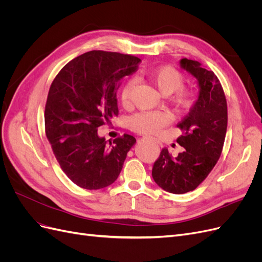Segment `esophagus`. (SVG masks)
Masks as SVG:
<instances>
[{
    "mask_svg": "<svg viewBox=\"0 0 262 262\" xmlns=\"http://www.w3.org/2000/svg\"><path fill=\"white\" fill-rule=\"evenodd\" d=\"M152 140H153V141H155V142H157V140H155V139H152Z\"/></svg>",
    "mask_w": 262,
    "mask_h": 262,
    "instance_id": "obj_1",
    "label": "esophagus"
}]
</instances>
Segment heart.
<instances>
[{"instance_id":"1","label":"heart","mask_w":262,"mask_h":262,"mask_svg":"<svg viewBox=\"0 0 262 262\" xmlns=\"http://www.w3.org/2000/svg\"><path fill=\"white\" fill-rule=\"evenodd\" d=\"M147 80L165 96H169L171 105L178 113H186L193 106L195 95L190 89H185V77L178 70L169 66L160 67L147 73ZM136 82L129 80L124 83L120 93L123 107L131 105L132 92ZM170 122V116L164 112H141L130 119L132 130L143 134H157Z\"/></svg>"}]
</instances>
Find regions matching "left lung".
<instances>
[{"mask_svg":"<svg viewBox=\"0 0 262 262\" xmlns=\"http://www.w3.org/2000/svg\"><path fill=\"white\" fill-rule=\"evenodd\" d=\"M180 67L199 85L198 99L177 124L182 131L177 143L185 149L172 157L163 148L152 169L156 184L176 194L192 191L208 177L221 156L227 129L226 98L217 76L194 60L181 59Z\"/></svg>","mask_w":262,"mask_h":262,"instance_id":"left-lung-1","label":"left lung"}]
</instances>
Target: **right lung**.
Returning <instances> with one entry per match:
<instances>
[{"mask_svg":"<svg viewBox=\"0 0 262 262\" xmlns=\"http://www.w3.org/2000/svg\"><path fill=\"white\" fill-rule=\"evenodd\" d=\"M141 60L93 50L78 55L53 80L45 109L46 136L62 170L78 187L97 190L117 180L137 140L129 134L107 144L97 130L118 115L117 91Z\"/></svg>","mask_w":262,"mask_h":262,"instance_id":"1","label":"right lung"}]
</instances>
